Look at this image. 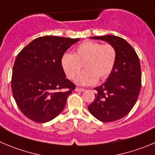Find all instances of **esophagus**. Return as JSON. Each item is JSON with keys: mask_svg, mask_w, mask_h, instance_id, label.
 <instances>
[{"mask_svg": "<svg viewBox=\"0 0 155 155\" xmlns=\"http://www.w3.org/2000/svg\"><path fill=\"white\" fill-rule=\"evenodd\" d=\"M75 90H76V92H83V91L85 90L84 89H82V88H76V89H75Z\"/></svg>", "mask_w": 155, "mask_h": 155, "instance_id": "34e87169", "label": "esophagus"}]
</instances>
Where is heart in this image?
<instances>
[{"instance_id":"obj_1","label":"heart","mask_w":155,"mask_h":155,"mask_svg":"<svg viewBox=\"0 0 155 155\" xmlns=\"http://www.w3.org/2000/svg\"><path fill=\"white\" fill-rule=\"evenodd\" d=\"M117 52L111 44L87 41L79 45L73 54L65 53L61 57V66L67 77L74 79L81 65L85 69L77 76L76 82L82 86L92 85L106 79L113 70Z\"/></svg>"}]
</instances>
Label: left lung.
<instances>
[{"mask_svg": "<svg viewBox=\"0 0 155 155\" xmlns=\"http://www.w3.org/2000/svg\"><path fill=\"white\" fill-rule=\"evenodd\" d=\"M112 45L117 60L111 74L100 86L95 88L93 102L88 106L90 113L103 122L117 121L128 115L136 103L141 87L139 58L125 40L113 35L92 37Z\"/></svg>", "mask_w": 155, "mask_h": 155, "instance_id": "obj_1", "label": "left lung"}]
</instances>
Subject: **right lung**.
I'll list each match as a JSON object with an SVG mask.
<instances>
[{"instance_id": "obj_1", "label": "right lung", "mask_w": 155, "mask_h": 155, "mask_svg": "<svg viewBox=\"0 0 155 155\" xmlns=\"http://www.w3.org/2000/svg\"><path fill=\"white\" fill-rule=\"evenodd\" d=\"M79 40L45 36L31 41L18 53L11 89L17 106L29 119L45 123L63 110L76 86L66 78L60 61Z\"/></svg>"}]
</instances>
